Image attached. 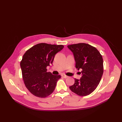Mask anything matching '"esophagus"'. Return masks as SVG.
Masks as SVG:
<instances>
[{
    "mask_svg": "<svg viewBox=\"0 0 122 122\" xmlns=\"http://www.w3.org/2000/svg\"><path fill=\"white\" fill-rule=\"evenodd\" d=\"M61 76H62V77H64V78H68V76H67V75H65V74H62V75H61Z\"/></svg>",
    "mask_w": 122,
    "mask_h": 122,
    "instance_id": "esophagus-1",
    "label": "esophagus"
}]
</instances>
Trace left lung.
<instances>
[{"instance_id": "1", "label": "left lung", "mask_w": 122, "mask_h": 122, "mask_svg": "<svg viewBox=\"0 0 122 122\" xmlns=\"http://www.w3.org/2000/svg\"><path fill=\"white\" fill-rule=\"evenodd\" d=\"M73 53L75 68L81 70V77L75 78V83L69 87L74 93L86 96L93 92L100 83L103 73L102 55L95 47L86 43L68 45Z\"/></svg>"}]
</instances>
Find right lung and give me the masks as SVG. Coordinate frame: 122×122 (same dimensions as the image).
Segmentation results:
<instances>
[{
  "mask_svg": "<svg viewBox=\"0 0 122 122\" xmlns=\"http://www.w3.org/2000/svg\"><path fill=\"white\" fill-rule=\"evenodd\" d=\"M64 46L46 43L36 44L26 51L20 62L26 87L35 96L45 98L53 93L61 75L48 72L55 55Z\"/></svg>",
  "mask_w": 122,
  "mask_h": 122,
  "instance_id": "right-lung-1",
  "label": "right lung"
}]
</instances>
